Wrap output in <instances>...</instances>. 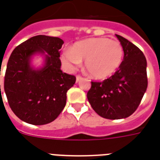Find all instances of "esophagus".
I'll return each mask as SVG.
<instances>
[{
	"instance_id": "34e87169",
	"label": "esophagus",
	"mask_w": 160,
	"mask_h": 160,
	"mask_svg": "<svg viewBox=\"0 0 160 160\" xmlns=\"http://www.w3.org/2000/svg\"><path fill=\"white\" fill-rule=\"evenodd\" d=\"M82 79V76H80V74H77L76 76V81H79V80H80Z\"/></svg>"
}]
</instances>
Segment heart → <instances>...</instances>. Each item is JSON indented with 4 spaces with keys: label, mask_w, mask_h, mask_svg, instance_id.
<instances>
[{
    "label": "heart",
    "mask_w": 160,
    "mask_h": 160,
    "mask_svg": "<svg viewBox=\"0 0 160 160\" xmlns=\"http://www.w3.org/2000/svg\"><path fill=\"white\" fill-rule=\"evenodd\" d=\"M123 48L118 41L107 38H92L75 42L62 59L71 69L85 61V68L89 75L103 80L113 75L122 63Z\"/></svg>",
    "instance_id": "1"
}]
</instances>
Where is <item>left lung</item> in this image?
Listing matches in <instances>:
<instances>
[{"label":"left lung","mask_w":160,"mask_h":160,"mask_svg":"<svg viewBox=\"0 0 160 160\" xmlns=\"http://www.w3.org/2000/svg\"><path fill=\"white\" fill-rule=\"evenodd\" d=\"M124 51L119 69L102 82L92 81L87 99L94 111L106 119L129 117L141 104L148 87L147 60L141 49L120 35Z\"/></svg>","instance_id":"left-lung-1"}]
</instances>
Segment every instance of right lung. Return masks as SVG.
I'll use <instances>...</instances> for the list:
<instances>
[{"label":"right lung","mask_w":160,"mask_h":160,"mask_svg":"<svg viewBox=\"0 0 160 160\" xmlns=\"http://www.w3.org/2000/svg\"><path fill=\"white\" fill-rule=\"evenodd\" d=\"M63 42L56 37H32L17 46L9 57L4 91L12 112L27 123H49L66 105L67 92L76 78L61 70L60 49ZM45 52V67L33 70L30 57L36 52Z\"/></svg>","instance_id":"right-lung-1"}]
</instances>
